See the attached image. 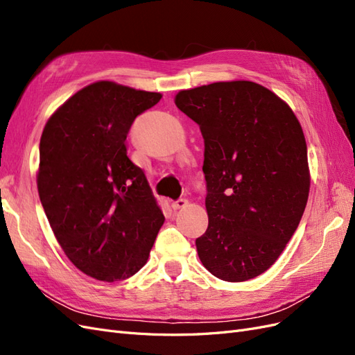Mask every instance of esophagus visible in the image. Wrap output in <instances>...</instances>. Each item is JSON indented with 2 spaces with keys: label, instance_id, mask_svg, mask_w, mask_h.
Masks as SVG:
<instances>
[{
  "label": "esophagus",
  "instance_id": "esophagus-1",
  "mask_svg": "<svg viewBox=\"0 0 355 355\" xmlns=\"http://www.w3.org/2000/svg\"><path fill=\"white\" fill-rule=\"evenodd\" d=\"M188 206V200L185 198H180L175 202H171V207H173V210H180V209H185Z\"/></svg>",
  "mask_w": 355,
  "mask_h": 355
}]
</instances>
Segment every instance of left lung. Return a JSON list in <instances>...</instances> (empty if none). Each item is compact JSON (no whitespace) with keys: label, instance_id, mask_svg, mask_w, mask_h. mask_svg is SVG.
I'll list each match as a JSON object with an SVG mask.
<instances>
[{"label":"left lung","instance_id":"1","mask_svg":"<svg viewBox=\"0 0 355 355\" xmlns=\"http://www.w3.org/2000/svg\"><path fill=\"white\" fill-rule=\"evenodd\" d=\"M175 103L204 139L209 227L196 240L200 261L223 282L250 280L274 265L304 214L311 176L302 127L253 81L180 90Z\"/></svg>","mask_w":355,"mask_h":355}]
</instances>
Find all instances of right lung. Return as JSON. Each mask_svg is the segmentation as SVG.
Segmentation results:
<instances>
[{
  "label": "right lung",
  "instance_id": "add662e5",
  "mask_svg": "<svg viewBox=\"0 0 355 355\" xmlns=\"http://www.w3.org/2000/svg\"><path fill=\"white\" fill-rule=\"evenodd\" d=\"M163 94L114 81L85 85L60 105L40 141L37 187L53 234L85 275L121 282L146 263L164 214L127 157L135 118Z\"/></svg>",
  "mask_w": 355,
  "mask_h": 355
}]
</instances>
